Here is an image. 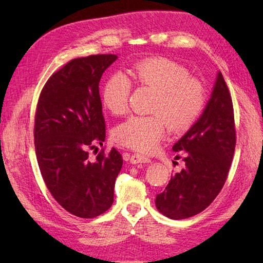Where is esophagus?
Wrapping results in <instances>:
<instances>
[{
	"mask_svg": "<svg viewBox=\"0 0 263 263\" xmlns=\"http://www.w3.org/2000/svg\"><path fill=\"white\" fill-rule=\"evenodd\" d=\"M130 160L132 164L150 163V161H152V159H150L149 157H147V156H144V155H141V154H133L130 157Z\"/></svg>",
	"mask_w": 263,
	"mask_h": 263,
	"instance_id": "esophagus-1",
	"label": "esophagus"
}]
</instances>
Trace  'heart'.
<instances>
[{"label": "heart", "mask_w": 263, "mask_h": 263, "mask_svg": "<svg viewBox=\"0 0 263 263\" xmlns=\"http://www.w3.org/2000/svg\"><path fill=\"white\" fill-rule=\"evenodd\" d=\"M133 81L156 91L150 111L153 115L128 117L114 130L115 141L141 153H152L164 140L167 128L181 133L189 130L205 104L204 88L190 77L182 64L166 58L139 61L130 70ZM131 81L116 72L105 81L103 104L111 114L124 115L130 108Z\"/></svg>", "instance_id": "obj_1"}]
</instances>
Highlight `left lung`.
<instances>
[{
    "instance_id": "1",
    "label": "left lung",
    "mask_w": 263,
    "mask_h": 263,
    "mask_svg": "<svg viewBox=\"0 0 263 263\" xmlns=\"http://www.w3.org/2000/svg\"><path fill=\"white\" fill-rule=\"evenodd\" d=\"M235 146L232 97L224 77L218 72L202 115L173 146L174 152L184 156V168L175 173L164 191L157 194L156 208L176 220L203 211L224 186Z\"/></svg>"
}]
</instances>
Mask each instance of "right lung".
I'll return each mask as SVG.
<instances>
[{
	"label": "right lung",
	"instance_id": "add662e5",
	"mask_svg": "<svg viewBox=\"0 0 263 263\" xmlns=\"http://www.w3.org/2000/svg\"><path fill=\"white\" fill-rule=\"evenodd\" d=\"M116 59L97 54L71 60L49 77L38 98L33 140L39 170L59 204L80 218L110 208L122 168L115 148L89 158V150L105 140L99 81Z\"/></svg>",
	"mask_w": 263,
	"mask_h": 263
}]
</instances>
